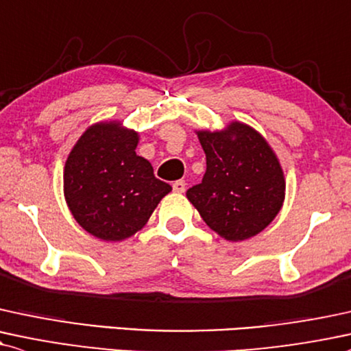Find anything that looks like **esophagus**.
Returning a JSON list of instances; mask_svg holds the SVG:
<instances>
[{
	"label": "esophagus",
	"instance_id": "obj_1",
	"mask_svg": "<svg viewBox=\"0 0 351 351\" xmlns=\"http://www.w3.org/2000/svg\"><path fill=\"white\" fill-rule=\"evenodd\" d=\"M184 189H186V183L183 180H178L173 183V191L175 193H184Z\"/></svg>",
	"mask_w": 351,
	"mask_h": 351
}]
</instances>
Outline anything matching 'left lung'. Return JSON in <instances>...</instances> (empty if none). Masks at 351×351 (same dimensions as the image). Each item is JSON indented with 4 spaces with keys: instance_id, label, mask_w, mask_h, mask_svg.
<instances>
[{
    "instance_id": "8db88e82",
    "label": "left lung",
    "mask_w": 351,
    "mask_h": 351,
    "mask_svg": "<svg viewBox=\"0 0 351 351\" xmlns=\"http://www.w3.org/2000/svg\"><path fill=\"white\" fill-rule=\"evenodd\" d=\"M206 154L202 181L186 197L222 239L242 242L260 234L280 213L285 175L261 135L242 122L223 130L197 132Z\"/></svg>"
}]
</instances>
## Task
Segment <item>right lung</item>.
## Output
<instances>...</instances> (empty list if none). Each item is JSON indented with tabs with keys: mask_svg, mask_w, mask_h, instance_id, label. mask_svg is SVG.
I'll list each match as a JSON object with an SVG mask.
<instances>
[{
	"mask_svg": "<svg viewBox=\"0 0 351 351\" xmlns=\"http://www.w3.org/2000/svg\"><path fill=\"white\" fill-rule=\"evenodd\" d=\"M138 134L121 122L84 130L63 170V194L75 221L106 242L132 237L171 191L155 178L149 160L135 154Z\"/></svg>",
	"mask_w": 351,
	"mask_h": 351,
	"instance_id": "obj_1",
	"label": "right lung"
}]
</instances>
